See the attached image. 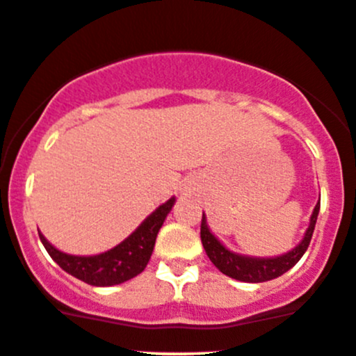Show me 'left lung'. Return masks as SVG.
Returning a JSON list of instances; mask_svg holds the SVG:
<instances>
[{
    "label": "left lung",
    "instance_id": "8db88e82",
    "mask_svg": "<svg viewBox=\"0 0 356 356\" xmlns=\"http://www.w3.org/2000/svg\"><path fill=\"white\" fill-rule=\"evenodd\" d=\"M318 214L319 202L318 206L314 207V213L312 216H310V225L309 229H307L303 241L300 243L296 248L291 250L289 254L280 255V257L275 259L243 257V255H236L232 254V252H229V250L209 232L204 214H202L200 223V239L202 245H204V250H206L207 257L211 259V262H213L223 275H227V277L230 278H236V280L257 284V282L273 280V278L280 277V275L289 271L291 268L302 259V255L305 254L307 248H309L310 239H312L314 227H316V222H318Z\"/></svg>",
    "mask_w": 356,
    "mask_h": 356
}]
</instances>
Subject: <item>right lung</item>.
Masks as SVG:
<instances>
[{
    "mask_svg": "<svg viewBox=\"0 0 356 356\" xmlns=\"http://www.w3.org/2000/svg\"><path fill=\"white\" fill-rule=\"evenodd\" d=\"M174 202L175 198H170L166 204L159 206L126 241L108 250L104 254L90 255V257L67 255L49 245V241L42 234H38V236H40L44 248L47 250V254L67 273L95 287L117 286V284L131 280L145 270L152 250H154L159 229L165 222L166 214L170 213Z\"/></svg>",
    "mask_w": 356,
    "mask_h": 356,
    "instance_id": "1",
    "label": "right lung"
}]
</instances>
